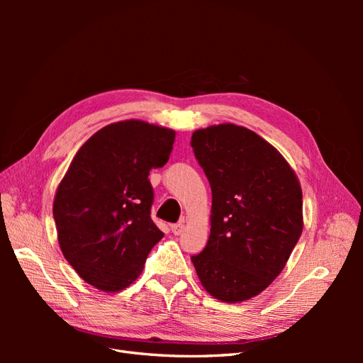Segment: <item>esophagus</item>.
Returning <instances> with one entry per match:
<instances>
[{"instance_id": "esophagus-1", "label": "esophagus", "mask_w": 363, "mask_h": 363, "mask_svg": "<svg viewBox=\"0 0 363 363\" xmlns=\"http://www.w3.org/2000/svg\"><path fill=\"white\" fill-rule=\"evenodd\" d=\"M183 228H184V224H183V221H180V223H177V224H172V225H171V232H172L175 236H179V235H182Z\"/></svg>"}]
</instances>
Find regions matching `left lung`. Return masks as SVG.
<instances>
[{
  "label": "left lung",
  "mask_w": 363,
  "mask_h": 363,
  "mask_svg": "<svg viewBox=\"0 0 363 363\" xmlns=\"http://www.w3.org/2000/svg\"><path fill=\"white\" fill-rule=\"evenodd\" d=\"M191 147L212 189L211 236L191 260L212 296L245 301L279 276L301 236L298 179L276 148L245 127L196 130Z\"/></svg>",
  "instance_id": "8db88e82"
}]
</instances>
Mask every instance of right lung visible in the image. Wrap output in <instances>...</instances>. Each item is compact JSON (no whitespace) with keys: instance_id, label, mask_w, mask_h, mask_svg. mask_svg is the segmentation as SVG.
<instances>
[{"instance_id":"obj_1","label":"right lung","mask_w":363,"mask_h":363,"mask_svg":"<svg viewBox=\"0 0 363 363\" xmlns=\"http://www.w3.org/2000/svg\"><path fill=\"white\" fill-rule=\"evenodd\" d=\"M175 133L144 121L96 131L77 151L52 204L65 259L92 286L116 292L133 283L163 238L151 219V168L168 162Z\"/></svg>"}]
</instances>
